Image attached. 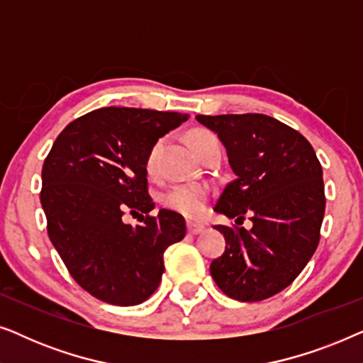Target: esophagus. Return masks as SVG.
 <instances>
[{
  "mask_svg": "<svg viewBox=\"0 0 363 363\" xmlns=\"http://www.w3.org/2000/svg\"><path fill=\"white\" fill-rule=\"evenodd\" d=\"M186 230H188V235L195 236V235H200V233L205 230V226L196 225V223H186Z\"/></svg>",
  "mask_w": 363,
  "mask_h": 363,
  "instance_id": "34e87169",
  "label": "esophagus"
}]
</instances>
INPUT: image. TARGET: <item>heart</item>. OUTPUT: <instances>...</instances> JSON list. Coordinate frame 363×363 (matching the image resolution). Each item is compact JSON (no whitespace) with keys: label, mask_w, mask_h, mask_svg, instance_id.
Wrapping results in <instances>:
<instances>
[{"label":"heart","mask_w":363,"mask_h":363,"mask_svg":"<svg viewBox=\"0 0 363 363\" xmlns=\"http://www.w3.org/2000/svg\"><path fill=\"white\" fill-rule=\"evenodd\" d=\"M186 138L198 157H201L208 148L220 145L215 133L205 130V128H195V130L188 133ZM162 145L163 140H157L147 153L145 170L148 175H152V173H155L157 170V160ZM208 198H210V190H208V186L198 185V183H185V185L172 186L170 190L163 195L162 203L168 208V210L180 213V215L191 218V220H198V218H201L206 213Z\"/></svg>","instance_id":"heart-1"}]
</instances>
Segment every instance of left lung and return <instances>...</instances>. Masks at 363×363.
I'll use <instances>...</instances> for the list:
<instances>
[{"label": "left lung", "instance_id": "8db88e82", "mask_svg": "<svg viewBox=\"0 0 363 363\" xmlns=\"http://www.w3.org/2000/svg\"><path fill=\"white\" fill-rule=\"evenodd\" d=\"M218 133L236 178L215 211L246 215L251 230L218 225L226 250L211 262L216 286L231 299L257 302L301 274L320 240L325 211L322 167L304 135L264 113L196 116Z\"/></svg>", "mask_w": 363, "mask_h": 363}]
</instances>
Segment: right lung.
Returning a JSON list of instances; mask_svg holds the SVG:
<instances>
[{
  "label": "right lung",
  "instance_id": "add662e5",
  "mask_svg": "<svg viewBox=\"0 0 363 363\" xmlns=\"http://www.w3.org/2000/svg\"><path fill=\"white\" fill-rule=\"evenodd\" d=\"M188 113L104 107L59 133L43 165L41 205L48 235L74 281L107 304L137 306L160 284L163 252L186 235L182 215L148 195L145 158ZM145 212L142 225L121 221Z\"/></svg>",
  "mask_w": 363,
  "mask_h": 363
}]
</instances>
